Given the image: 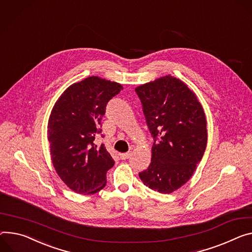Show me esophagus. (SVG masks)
<instances>
[{"mask_svg":"<svg viewBox=\"0 0 252 252\" xmlns=\"http://www.w3.org/2000/svg\"><path fill=\"white\" fill-rule=\"evenodd\" d=\"M130 155H131V153H130V152L121 154V158H122V159H126V158H128L130 157Z\"/></svg>","mask_w":252,"mask_h":252,"instance_id":"obj_1","label":"esophagus"}]
</instances>
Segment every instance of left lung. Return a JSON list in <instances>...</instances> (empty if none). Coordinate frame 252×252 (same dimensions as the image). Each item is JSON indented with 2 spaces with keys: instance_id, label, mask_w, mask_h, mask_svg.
<instances>
[{
  "instance_id": "1",
  "label": "left lung",
  "mask_w": 252,
  "mask_h": 252,
  "mask_svg": "<svg viewBox=\"0 0 252 252\" xmlns=\"http://www.w3.org/2000/svg\"><path fill=\"white\" fill-rule=\"evenodd\" d=\"M141 99L154 138L152 163L139 176L154 191L169 194L189 181L207 146V122L195 94L167 75L140 85Z\"/></svg>"
}]
</instances>
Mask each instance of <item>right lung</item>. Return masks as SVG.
<instances>
[{
    "mask_svg": "<svg viewBox=\"0 0 252 252\" xmlns=\"http://www.w3.org/2000/svg\"><path fill=\"white\" fill-rule=\"evenodd\" d=\"M123 89L120 83L90 76L68 87L56 101L48 122L53 166L65 184L78 194L104 188L114 161L103 144L94 140L106 103Z\"/></svg>",
    "mask_w": 252,
    "mask_h": 252,
    "instance_id": "right-lung-1",
    "label": "right lung"
}]
</instances>
